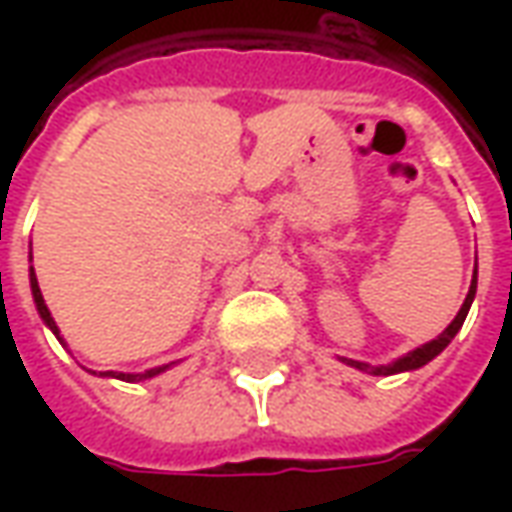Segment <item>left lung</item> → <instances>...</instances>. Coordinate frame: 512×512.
Here are the masks:
<instances>
[{
	"mask_svg": "<svg viewBox=\"0 0 512 512\" xmlns=\"http://www.w3.org/2000/svg\"><path fill=\"white\" fill-rule=\"evenodd\" d=\"M474 293H477V266H474V279L472 285H469V293H466V299H463L461 310H458V315L452 318V323L444 329V332L436 337V340H430V343L419 345V348H414L411 354L400 356V359H395L392 365H367V362H354V359H343L345 365L356 367V370H362V373H370V376H395V373H406V370H417V367L428 365L430 359H436V356L450 345V340L458 334V329L463 326V321H466V315H469V307H472L474 301Z\"/></svg>",
	"mask_w": 512,
	"mask_h": 512,
	"instance_id": "8db88e82",
	"label": "left lung"
}]
</instances>
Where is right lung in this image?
<instances>
[{"instance_id":"1","label":"right lung","mask_w":512,"mask_h":512,"mask_svg":"<svg viewBox=\"0 0 512 512\" xmlns=\"http://www.w3.org/2000/svg\"><path fill=\"white\" fill-rule=\"evenodd\" d=\"M29 288H32V299H35V307H38L40 318H43V323L49 326L51 332L57 334V340L62 343L60 337V329H57V323H54V318H51L49 307H46V301H43V293H40V285H38V277H35V268H29ZM169 365H161V367H153V370H145V373H115V370H106V373H101V376H109V378H120V381H145V378H153L158 376V373H164ZM93 373V370H90Z\"/></svg>"}]
</instances>
